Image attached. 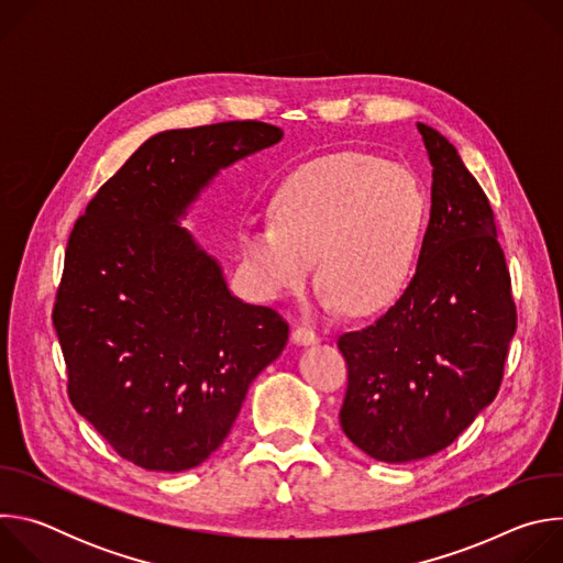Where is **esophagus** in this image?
<instances>
[{"mask_svg": "<svg viewBox=\"0 0 563 563\" xmlns=\"http://www.w3.org/2000/svg\"><path fill=\"white\" fill-rule=\"evenodd\" d=\"M291 341H294L296 345H313V343H318L320 339H318V334H316L313 330H309V328H296V330L291 332Z\"/></svg>", "mask_w": 563, "mask_h": 563, "instance_id": "obj_1", "label": "esophagus"}]
</instances>
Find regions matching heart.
Masks as SVG:
<instances>
[{
	"instance_id": "obj_1",
	"label": "heart",
	"mask_w": 563,
	"mask_h": 563,
	"mask_svg": "<svg viewBox=\"0 0 563 563\" xmlns=\"http://www.w3.org/2000/svg\"><path fill=\"white\" fill-rule=\"evenodd\" d=\"M272 216L240 233L245 265L265 296L300 291L318 256L325 305L374 313L404 294L419 267L430 196L410 169L345 151L289 172Z\"/></svg>"
}]
</instances>
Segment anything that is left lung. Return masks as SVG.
Returning <instances> with one entry per match:
<instances>
[{
	"mask_svg": "<svg viewBox=\"0 0 563 563\" xmlns=\"http://www.w3.org/2000/svg\"><path fill=\"white\" fill-rule=\"evenodd\" d=\"M417 126L432 165L419 267L374 325L339 336L347 363L341 428L385 463L441 452L493 404L517 330L488 196L448 137Z\"/></svg>",
	"mask_w": 563,
	"mask_h": 563,
	"instance_id": "1",
	"label": "left lung"
}]
</instances>
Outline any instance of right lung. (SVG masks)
Here are the masks:
<instances>
[{
    "mask_svg": "<svg viewBox=\"0 0 563 563\" xmlns=\"http://www.w3.org/2000/svg\"><path fill=\"white\" fill-rule=\"evenodd\" d=\"M280 137L256 120L157 133L70 231L53 307L68 398L144 470L200 465L287 345L283 316L231 296L178 222L220 169Z\"/></svg>",
    "mask_w": 563,
    "mask_h": 563,
    "instance_id": "obj_1",
    "label": "right lung"
}]
</instances>
